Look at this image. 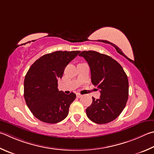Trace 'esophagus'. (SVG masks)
I'll list each match as a JSON object with an SVG mask.
<instances>
[{
	"mask_svg": "<svg viewBox=\"0 0 154 154\" xmlns=\"http://www.w3.org/2000/svg\"><path fill=\"white\" fill-rule=\"evenodd\" d=\"M76 95H77V97H82V95H81V94H79V93H77Z\"/></svg>",
	"mask_w": 154,
	"mask_h": 154,
	"instance_id": "34e87169",
	"label": "esophagus"
}]
</instances>
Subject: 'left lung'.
I'll return each instance as SVG.
<instances>
[{
  "label": "left lung",
  "mask_w": 154,
  "mask_h": 154,
  "mask_svg": "<svg viewBox=\"0 0 154 154\" xmlns=\"http://www.w3.org/2000/svg\"><path fill=\"white\" fill-rule=\"evenodd\" d=\"M90 67L91 83L100 89L99 99L92 97L86 109L88 118L97 124L114 121L124 110L128 97V81L121 65L108 55L89 50L79 54Z\"/></svg>",
  "instance_id": "8db88e82"
}]
</instances>
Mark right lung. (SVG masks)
<instances>
[{"instance_id":"1","label":"right lung","mask_w":154,"mask_h":154,"mask_svg":"<svg viewBox=\"0 0 154 154\" xmlns=\"http://www.w3.org/2000/svg\"><path fill=\"white\" fill-rule=\"evenodd\" d=\"M80 51H56L41 57L30 66L25 77L24 98L35 118L54 124L65 119L76 95L58 91V79L66 65Z\"/></svg>"}]
</instances>
